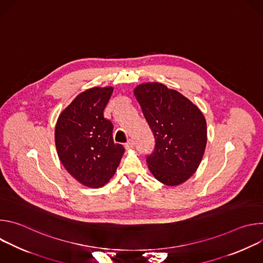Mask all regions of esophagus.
<instances>
[{
	"instance_id": "34e87169",
	"label": "esophagus",
	"mask_w": 263,
	"mask_h": 263,
	"mask_svg": "<svg viewBox=\"0 0 263 263\" xmlns=\"http://www.w3.org/2000/svg\"><path fill=\"white\" fill-rule=\"evenodd\" d=\"M133 147H134V141H133L132 139L128 140V141L125 143V148H126V149H131V148H133Z\"/></svg>"
}]
</instances>
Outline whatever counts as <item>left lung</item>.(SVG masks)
<instances>
[{
	"label": "left lung",
	"mask_w": 263,
	"mask_h": 263,
	"mask_svg": "<svg viewBox=\"0 0 263 263\" xmlns=\"http://www.w3.org/2000/svg\"><path fill=\"white\" fill-rule=\"evenodd\" d=\"M134 96L155 138L154 152L146 156L148 170L165 185L182 184L196 173L205 152L203 114L192 101L161 83L140 84Z\"/></svg>",
	"instance_id": "8db88e82"
}]
</instances>
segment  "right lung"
<instances>
[{
	"instance_id": "add662e5",
	"label": "right lung",
	"mask_w": 263,
	"mask_h": 263,
	"mask_svg": "<svg viewBox=\"0 0 263 263\" xmlns=\"http://www.w3.org/2000/svg\"><path fill=\"white\" fill-rule=\"evenodd\" d=\"M114 87H92L61 112L55 128L58 157L65 170L81 184L98 189L115 175L125 148L112 138L114 125L104 109Z\"/></svg>"
}]
</instances>
